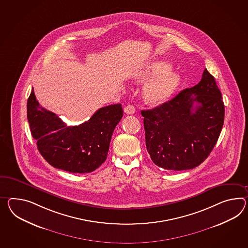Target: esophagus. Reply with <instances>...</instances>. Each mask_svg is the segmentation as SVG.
Masks as SVG:
<instances>
[{
	"mask_svg": "<svg viewBox=\"0 0 248 248\" xmlns=\"http://www.w3.org/2000/svg\"><path fill=\"white\" fill-rule=\"evenodd\" d=\"M124 113L127 114V115H133V114L135 113L136 109H135L134 106H133V105H128V106L124 108Z\"/></svg>",
	"mask_w": 248,
	"mask_h": 248,
	"instance_id": "esophagus-1",
	"label": "esophagus"
}]
</instances>
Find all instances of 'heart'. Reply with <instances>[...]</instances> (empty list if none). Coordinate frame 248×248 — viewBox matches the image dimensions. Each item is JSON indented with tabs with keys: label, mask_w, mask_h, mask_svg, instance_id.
Listing matches in <instances>:
<instances>
[{
	"label": "heart",
	"mask_w": 248,
	"mask_h": 248,
	"mask_svg": "<svg viewBox=\"0 0 248 248\" xmlns=\"http://www.w3.org/2000/svg\"><path fill=\"white\" fill-rule=\"evenodd\" d=\"M172 64L168 61L151 62L138 71L134 77L139 80L151 79L143 88V97L148 102L160 103L170 97L178 88L180 75L170 71Z\"/></svg>",
	"instance_id": "obj_1"
}]
</instances>
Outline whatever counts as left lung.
Here are the masks:
<instances>
[{
    "label": "left lung",
    "instance_id": "8db88e82",
    "mask_svg": "<svg viewBox=\"0 0 248 248\" xmlns=\"http://www.w3.org/2000/svg\"><path fill=\"white\" fill-rule=\"evenodd\" d=\"M140 113L151 160L180 171L198 167L210 155L223 126L225 107L214 77L205 69L198 84Z\"/></svg>",
    "mask_w": 248,
    "mask_h": 248
}]
</instances>
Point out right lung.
I'll list each match as a JSON object with an SVG mask.
<instances>
[{"label":"right lung","instance_id":"1","mask_svg":"<svg viewBox=\"0 0 248 248\" xmlns=\"http://www.w3.org/2000/svg\"><path fill=\"white\" fill-rule=\"evenodd\" d=\"M27 115L37 150L55 169L91 173L108 157L115 126L123 117L121 104L98 109L90 120L67 126L53 112L40 107L34 91L27 103Z\"/></svg>","mask_w":248,"mask_h":248}]
</instances>
